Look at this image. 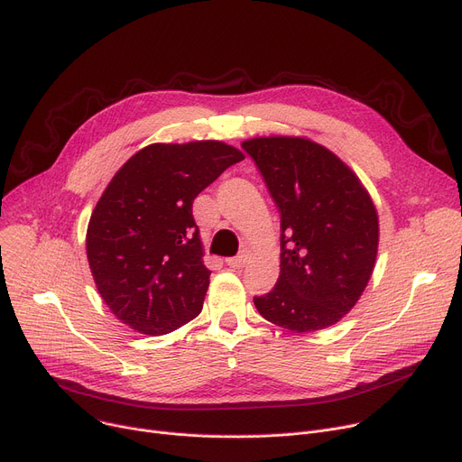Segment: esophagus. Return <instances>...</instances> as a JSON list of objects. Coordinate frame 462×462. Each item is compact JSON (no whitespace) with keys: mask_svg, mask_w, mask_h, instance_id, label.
<instances>
[{"mask_svg":"<svg viewBox=\"0 0 462 462\" xmlns=\"http://www.w3.org/2000/svg\"><path fill=\"white\" fill-rule=\"evenodd\" d=\"M245 263H247V254L245 253H241V254L232 256V258L226 260V265H228V268H232V270L245 268Z\"/></svg>","mask_w":462,"mask_h":462,"instance_id":"34e87169","label":"esophagus"}]
</instances>
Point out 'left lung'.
<instances>
[{
    "mask_svg": "<svg viewBox=\"0 0 462 462\" xmlns=\"http://www.w3.org/2000/svg\"><path fill=\"white\" fill-rule=\"evenodd\" d=\"M241 148L281 213V273L254 296L265 320L305 333L337 324L365 290L378 251V215L352 170L305 138H253Z\"/></svg>",
    "mask_w": 462,
    "mask_h": 462,
    "instance_id": "1",
    "label": "left lung"
}]
</instances>
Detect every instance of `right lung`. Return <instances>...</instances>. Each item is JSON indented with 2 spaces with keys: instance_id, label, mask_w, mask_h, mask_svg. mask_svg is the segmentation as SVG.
Returning a JSON list of instances; mask_svg holds the SVG:
<instances>
[{
  "instance_id": "right-lung-1",
  "label": "right lung",
  "mask_w": 462,
  "mask_h": 462,
  "mask_svg": "<svg viewBox=\"0 0 462 462\" xmlns=\"http://www.w3.org/2000/svg\"><path fill=\"white\" fill-rule=\"evenodd\" d=\"M239 161L232 145L206 140L152 143L119 168L91 213L86 251L121 322L153 337L199 317L211 272L192 202Z\"/></svg>"
}]
</instances>
